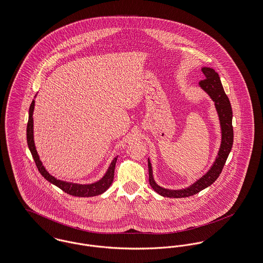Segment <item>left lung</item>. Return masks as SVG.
<instances>
[{"label": "left lung", "instance_id": "left-lung-1", "mask_svg": "<svg viewBox=\"0 0 263 263\" xmlns=\"http://www.w3.org/2000/svg\"><path fill=\"white\" fill-rule=\"evenodd\" d=\"M204 74V80L199 82V87L214 102V106L218 115L219 124H220V133H221V142L219 146L218 153L215 157V160L209 170L197 179L190 186L182 189H168L158 185L154 180L152 164L148 158V170H149V183L154 191L163 197L169 198H183L192 196L203 189L207 188L213 182L215 181L219 174L222 171L224 164L227 160V157L231 151L233 144V127H232V108L231 104L224 92L222 84L220 81L219 75L215 72L214 69L210 67L201 68Z\"/></svg>", "mask_w": 263, "mask_h": 263}]
</instances>
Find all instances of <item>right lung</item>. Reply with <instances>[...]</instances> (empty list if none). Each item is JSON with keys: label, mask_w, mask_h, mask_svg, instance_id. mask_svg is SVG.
Segmentation results:
<instances>
[{"label": "right lung", "mask_w": 263, "mask_h": 263, "mask_svg": "<svg viewBox=\"0 0 263 263\" xmlns=\"http://www.w3.org/2000/svg\"><path fill=\"white\" fill-rule=\"evenodd\" d=\"M37 96V95H36ZM35 96V98H36ZM35 109V100H33L31 103L30 109H29V120H28V125H27V142H28V147L32 153V156L34 158V161L37 165V168L41 173V175L50 183L54 184L55 186L59 187L64 192L77 196V197H92V196H97L104 193L112 184L113 179H114V171H115V165L117 162L118 156H115L112 161L110 163L106 173L102 177L100 180L94 183H89V184H79V183H73V182L63 181L60 179H57L53 175H51L43 163L40 160L39 154L36 150V145L34 141V120H33V113Z\"/></svg>", "instance_id": "1"}]
</instances>
